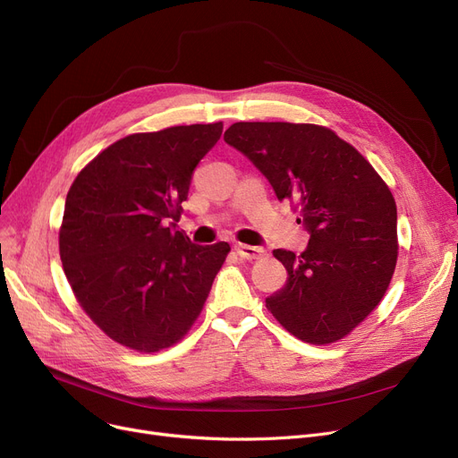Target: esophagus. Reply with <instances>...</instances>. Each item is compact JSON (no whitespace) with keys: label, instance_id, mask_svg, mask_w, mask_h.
Masks as SVG:
<instances>
[{"label":"esophagus","instance_id":"1","mask_svg":"<svg viewBox=\"0 0 458 458\" xmlns=\"http://www.w3.org/2000/svg\"><path fill=\"white\" fill-rule=\"evenodd\" d=\"M235 252L242 256V258H245V259H258V258H261L263 254H266V249H261V247H252V245H243V243H235Z\"/></svg>","mask_w":458,"mask_h":458}]
</instances>
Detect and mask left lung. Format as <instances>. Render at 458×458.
Returning a JSON list of instances; mask_svg holds the SVG:
<instances>
[{
	"instance_id": "obj_1",
	"label": "left lung",
	"mask_w": 458,
	"mask_h": 458,
	"mask_svg": "<svg viewBox=\"0 0 458 458\" xmlns=\"http://www.w3.org/2000/svg\"><path fill=\"white\" fill-rule=\"evenodd\" d=\"M225 140L297 206L308 247L276 249L287 280L266 299L295 338L327 345L362 323L386 293L397 263V208L368 159L332 130L235 123Z\"/></svg>"
}]
</instances>
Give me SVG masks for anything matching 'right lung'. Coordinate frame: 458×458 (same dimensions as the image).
<instances>
[{
	"label": "right lung",
	"mask_w": 458,
	"mask_h": 458,
	"mask_svg": "<svg viewBox=\"0 0 458 458\" xmlns=\"http://www.w3.org/2000/svg\"><path fill=\"white\" fill-rule=\"evenodd\" d=\"M223 123L133 133L72 183L59 252L85 314L111 340L157 352L195 323L230 245H195L176 230L200 159Z\"/></svg>",
	"instance_id": "add662e5"
}]
</instances>
